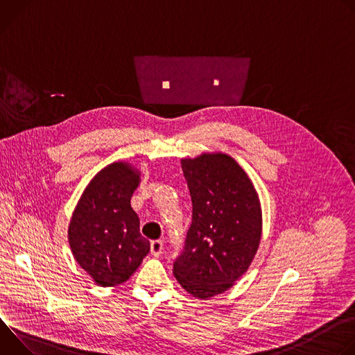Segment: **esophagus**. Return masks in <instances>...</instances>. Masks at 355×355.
Segmentation results:
<instances>
[{"label": "esophagus", "mask_w": 355, "mask_h": 355, "mask_svg": "<svg viewBox=\"0 0 355 355\" xmlns=\"http://www.w3.org/2000/svg\"><path fill=\"white\" fill-rule=\"evenodd\" d=\"M150 252L151 256L159 257L163 252V241L162 240H153L150 243Z\"/></svg>", "instance_id": "1"}]
</instances>
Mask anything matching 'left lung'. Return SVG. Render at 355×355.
I'll list each match as a JSON object with an SVG mask.
<instances>
[{"label": "left lung", "mask_w": 355, "mask_h": 355, "mask_svg": "<svg viewBox=\"0 0 355 355\" xmlns=\"http://www.w3.org/2000/svg\"><path fill=\"white\" fill-rule=\"evenodd\" d=\"M192 200V223L174 275L191 295L209 299L232 288L248 270L261 240L257 191L225 153L182 159Z\"/></svg>", "instance_id": "obj_1"}]
</instances>
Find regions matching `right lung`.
I'll use <instances>...</instances> for the list:
<instances>
[{
    "mask_svg": "<svg viewBox=\"0 0 355 355\" xmlns=\"http://www.w3.org/2000/svg\"><path fill=\"white\" fill-rule=\"evenodd\" d=\"M139 184L140 173L129 163L107 166L85 187L70 219L73 256L99 286L128 281L150 251L130 207Z\"/></svg>",
    "mask_w": 355,
    "mask_h": 355,
    "instance_id": "1",
    "label": "right lung"
}]
</instances>
